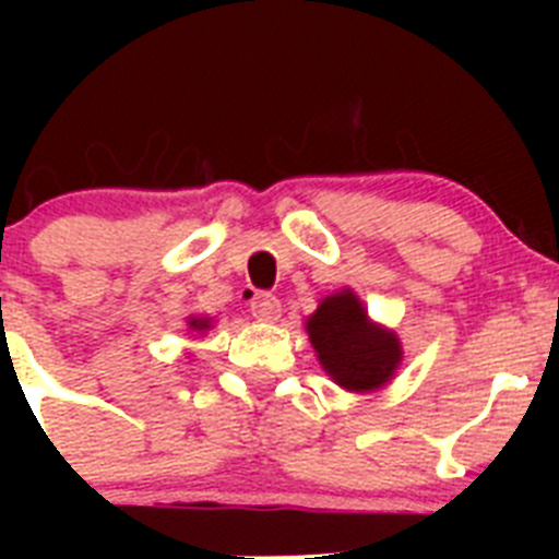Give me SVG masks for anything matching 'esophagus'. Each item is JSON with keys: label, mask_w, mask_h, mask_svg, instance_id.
<instances>
[{"label": "esophagus", "mask_w": 559, "mask_h": 559, "mask_svg": "<svg viewBox=\"0 0 559 559\" xmlns=\"http://www.w3.org/2000/svg\"><path fill=\"white\" fill-rule=\"evenodd\" d=\"M249 310L254 319H260V322H276L280 313H283V305H280V299H276L274 294H269V290H254Z\"/></svg>", "instance_id": "obj_1"}]
</instances>
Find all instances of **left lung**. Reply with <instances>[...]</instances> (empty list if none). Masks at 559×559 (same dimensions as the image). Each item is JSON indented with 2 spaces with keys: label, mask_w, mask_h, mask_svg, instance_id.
<instances>
[{
  "label": "left lung",
  "mask_w": 559,
  "mask_h": 559,
  "mask_svg": "<svg viewBox=\"0 0 559 559\" xmlns=\"http://www.w3.org/2000/svg\"><path fill=\"white\" fill-rule=\"evenodd\" d=\"M308 335L324 372L349 392L383 386L400 364V341L369 322L353 290L328 296L308 319Z\"/></svg>",
  "instance_id": "obj_1"
}]
</instances>
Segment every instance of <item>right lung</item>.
Wrapping results in <instances>:
<instances>
[{"instance_id": "obj_1", "label": "right lung", "mask_w": 559, "mask_h": 559, "mask_svg": "<svg viewBox=\"0 0 559 559\" xmlns=\"http://www.w3.org/2000/svg\"><path fill=\"white\" fill-rule=\"evenodd\" d=\"M190 328H192V330H206V328H210V322H201V319H192Z\"/></svg>"}]
</instances>
